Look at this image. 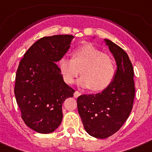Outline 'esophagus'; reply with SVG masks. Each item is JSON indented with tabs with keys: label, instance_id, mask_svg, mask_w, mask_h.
<instances>
[{
	"label": "esophagus",
	"instance_id": "34e87169",
	"mask_svg": "<svg viewBox=\"0 0 152 152\" xmlns=\"http://www.w3.org/2000/svg\"><path fill=\"white\" fill-rule=\"evenodd\" d=\"M80 94H80V92H78V91H75V92L74 93V96L77 98V97H78Z\"/></svg>",
	"mask_w": 152,
	"mask_h": 152
}]
</instances>
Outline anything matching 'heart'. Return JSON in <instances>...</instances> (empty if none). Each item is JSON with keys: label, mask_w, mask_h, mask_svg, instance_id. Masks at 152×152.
Instances as JSON below:
<instances>
[{"label": "heart", "mask_w": 152, "mask_h": 152, "mask_svg": "<svg viewBox=\"0 0 152 152\" xmlns=\"http://www.w3.org/2000/svg\"><path fill=\"white\" fill-rule=\"evenodd\" d=\"M58 64L67 84H73L80 69L82 76L77 80V84L84 88H91L95 91L107 88L116 73L113 58L92 44H86L75 49L73 58L61 57Z\"/></svg>", "instance_id": "heart-1"}]
</instances>
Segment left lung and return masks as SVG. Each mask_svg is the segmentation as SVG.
Instances as JSON below:
<instances>
[{"mask_svg":"<svg viewBox=\"0 0 152 152\" xmlns=\"http://www.w3.org/2000/svg\"><path fill=\"white\" fill-rule=\"evenodd\" d=\"M104 42L117 66L113 80L101 93L77 99L84 129L96 139L108 138L123 126L132 109L135 91L133 67L127 53L110 40Z\"/></svg>","mask_w":152,"mask_h":152,"instance_id":"obj_1","label":"left lung"}]
</instances>
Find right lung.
Returning a JSON list of instances; mask_svg holds the SVG:
<instances>
[{
	"label": "right lung",
	"instance_id": "obj_1",
	"mask_svg": "<svg viewBox=\"0 0 152 152\" xmlns=\"http://www.w3.org/2000/svg\"><path fill=\"white\" fill-rule=\"evenodd\" d=\"M72 35L37 40L26 51L16 75V100L26 126L39 133L54 132L62 120V104L75 90L65 84L56 63L71 47Z\"/></svg>",
	"mask_w": 152,
	"mask_h": 152
}]
</instances>
